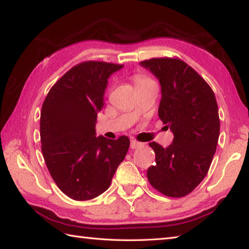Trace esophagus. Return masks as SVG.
Wrapping results in <instances>:
<instances>
[{"mask_svg":"<svg viewBox=\"0 0 249 249\" xmlns=\"http://www.w3.org/2000/svg\"><path fill=\"white\" fill-rule=\"evenodd\" d=\"M142 146V143L141 142H138V141H136V140H131L130 141V149H139V147H141Z\"/></svg>","mask_w":249,"mask_h":249,"instance_id":"esophagus-1","label":"esophagus"}]
</instances>
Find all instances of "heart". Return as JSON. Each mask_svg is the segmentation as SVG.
<instances>
[{"mask_svg":"<svg viewBox=\"0 0 249 249\" xmlns=\"http://www.w3.org/2000/svg\"><path fill=\"white\" fill-rule=\"evenodd\" d=\"M146 81H150V80H149V79H146L145 77H143V76L138 75V76L135 77V84H136V86H137V84L143 83V82H146Z\"/></svg>","mask_w":249,"mask_h":249,"instance_id":"obj_1","label":"heart"}]
</instances>
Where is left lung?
I'll return each mask as SVG.
<instances>
[{"instance_id": "obj_1", "label": "left lung", "mask_w": 249, "mask_h": 249, "mask_svg": "<svg viewBox=\"0 0 249 249\" xmlns=\"http://www.w3.org/2000/svg\"><path fill=\"white\" fill-rule=\"evenodd\" d=\"M140 65L160 83L158 116L174 136L168 147L150 143L156 163L147 169V179L168 197H184L205 178L216 152L220 123L215 95L182 60L158 57Z\"/></svg>"}]
</instances>
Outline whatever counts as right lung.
<instances>
[{
  "label": "right lung",
  "instance_id": "right-lung-1",
  "mask_svg": "<svg viewBox=\"0 0 249 249\" xmlns=\"http://www.w3.org/2000/svg\"><path fill=\"white\" fill-rule=\"evenodd\" d=\"M123 65L83 62L51 88L40 112L41 152L63 193L84 201L102 195L129 147L127 136L96 137L97 113L104 107L108 79Z\"/></svg>",
  "mask_w": 249,
  "mask_h": 249
}]
</instances>
